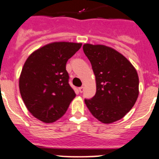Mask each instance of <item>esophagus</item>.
Returning a JSON list of instances; mask_svg holds the SVG:
<instances>
[{"label":"esophagus","mask_w":159,"mask_h":159,"mask_svg":"<svg viewBox=\"0 0 159 159\" xmlns=\"http://www.w3.org/2000/svg\"><path fill=\"white\" fill-rule=\"evenodd\" d=\"M78 90H79L80 93H83V91H84V87H80L79 89H78Z\"/></svg>","instance_id":"1"}]
</instances>
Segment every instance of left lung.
Wrapping results in <instances>:
<instances>
[{
    "mask_svg": "<svg viewBox=\"0 0 159 159\" xmlns=\"http://www.w3.org/2000/svg\"><path fill=\"white\" fill-rule=\"evenodd\" d=\"M96 77V93L84 103L92 115L105 124L122 118L132 109L139 95V78L132 63L114 48L84 44Z\"/></svg>",
    "mask_w": 159,
    "mask_h": 159,
    "instance_id": "1",
    "label": "left lung"
}]
</instances>
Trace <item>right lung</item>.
<instances>
[{"instance_id":"1","label":"right lung","mask_w":159,"mask_h":159,"mask_svg":"<svg viewBox=\"0 0 159 159\" xmlns=\"http://www.w3.org/2000/svg\"><path fill=\"white\" fill-rule=\"evenodd\" d=\"M81 47V43L53 42L25 62L19 91L28 111L40 121L52 123L61 118L76 96L68 82L66 64Z\"/></svg>"}]
</instances>
